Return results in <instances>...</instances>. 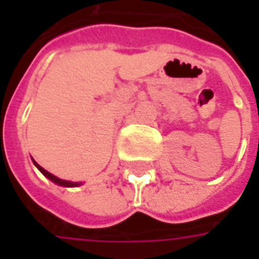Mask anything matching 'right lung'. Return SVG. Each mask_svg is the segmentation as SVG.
Listing matches in <instances>:
<instances>
[{
  "instance_id": "right-lung-1",
  "label": "right lung",
  "mask_w": 259,
  "mask_h": 259,
  "mask_svg": "<svg viewBox=\"0 0 259 259\" xmlns=\"http://www.w3.org/2000/svg\"><path fill=\"white\" fill-rule=\"evenodd\" d=\"M33 163H34V165L41 171V173L45 174L46 177L49 179V180H52L53 183L59 184V186H63V187H76V186H80L82 183H75V182H67V180H62V179H59V177H56V176H53L52 173H49L47 170H45L41 165H38L37 163H35L34 160H33Z\"/></svg>"
}]
</instances>
